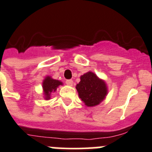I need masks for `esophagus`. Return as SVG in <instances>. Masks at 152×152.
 Segmentation results:
<instances>
[{
  "mask_svg": "<svg viewBox=\"0 0 152 152\" xmlns=\"http://www.w3.org/2000/svg\"><path fill=\"white\" fill-rule=\"evenodd\" d=\"M65 83H66V84L67 85V86H73V80H71V79H66V81H65Z\"/></svg>",
  "mask_w": 152,
  "mask_h": 152,
  "instance_id": "34e87169",
  "label": "esophagus"
}]
</instances>
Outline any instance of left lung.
Returning <instances> with one entry per match:
<instances>
[{"label":"left lung","mask_w":152,"mask_h":152,"mask_svg":"<svg viewBox=\"0 0 152 152\" xmlns=\"http://www.w3.org/2000/svg\"><path fill=\"white\" fill-rule=\"evenodd\" d=\"M76 89L82 101L87 106H94L104 100L107 94L105 83L92 72H88L80 77Z\"/></svg>","instance_id":"left-lung-1"}]
</instances>
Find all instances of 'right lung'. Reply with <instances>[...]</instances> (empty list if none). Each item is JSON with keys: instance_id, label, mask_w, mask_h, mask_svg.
Here are the masks:
<instances>
[{"instance_id": "1", "label": "right lung", "mask_w": 152, "mask_h": 152, "mask_svg": "<svg viewBox=\"0 0 152 152\" xmlns=\"http://www.w3.org/2000/svg\"><path fill=\"white\" fill-rule=\"evenodd\" d=\"M62 85L61 82L56 79H53L51 77L48 76L46 79H44L43 83H42V88H43L44 94L46 96V99L50 98V94L52 91H55L57 88L59 86Z\"/></svg>"}]
</instances>
